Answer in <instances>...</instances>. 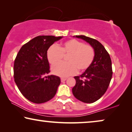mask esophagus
<instances>
[{"mask_svg": "<svg viewBox=\"0 0 132 132\" xmlns=\"http://www.w3.org/2000/svg\"><path fill=\"white\" fill-rule=\"evenodd\" d=\"M66 80H67V78H64V77H62V78L61 79V80L62 82H64V81H65Z\"/></svg>", "mask_w": 132, "mask_h": 132, "instance_id": "1", "label": "esophagus"}]
</instances>
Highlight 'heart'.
Masks as SVG:
<instances>
[{
    "label": "heart",
    "mask_w": 132,
    "mask_h": 132,
    "mask_svg": "<svg viewBox=\"0 0 132 132\" xmlns=\"http://www.w3.org/2000/svg\"><path fill=\"white\" fill-rule=\"evenodd\" d=\"M69 54L68 63H57L62 60L64 55ZM47 56L48 62L53 66L52 71L55 75L65 77L75 75L77 69L80 71L87 70L91 66L95 57L93 47L84 44L76 39L65 41L60 47L53 45L47 50Z\"/></svg>",
    "instance_id": "heart-1"
}]
</instances>
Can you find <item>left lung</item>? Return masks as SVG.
Segmentation results:
<instances>
[{
	"label": "left lung",
	"instance_id": "obj_1",
	"mask_svg": "<svg viewBox=\"0 0 132 132\" xmlns=\"http://www.w3.org/2000/svg\"><path fill=\"white\" fill-rule=\"evenodd\" d=\"M91 45L95 57L91 66L82 75L75 76L76 85L72 92L81 102L91 103L100 99L106 93L112 76L111 57L104 46L96 39L85 35L73 36Z\"/></svg>",
	"mask_w": 132,
	"mask_h": 132
}]
</instances>
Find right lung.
<instances>
[{
  "instance_id": "right-lung-1",
  "label": "right lung",
  "mask_w": 132,
  "mask_h": 132,
  "mask_svg": "<svg viewBox=\"0 0 132 132\" xmlns=\"http://www.w3.org/2000/svg\"><path fill=\"white\" fill-rule=\"evenodd\" d=\"M63 37L43 35L21 47L14 64V80L25 98L34 103L48 102L55 96L61 84L59 77L45 76L50 73L47 56L48 48Z\"/></svg>"
}]
</instances>
